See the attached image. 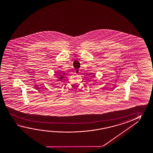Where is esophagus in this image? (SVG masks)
<instances>
[{"label":"esophagus","mask_w":153,"mask_h":153,"mask_svg":"<svg viewBox=\"0 0 153 153\" xmlns=\"http://www.w3.org/2000/svg\"><path fill=\"white\" fill-rule=\"evenodd\" d=\"M79 71H80L79 70H76L75 71V74H79Z\"/></svg>","instance_id":"34e87169"}]
</instances>
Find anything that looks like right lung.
Instances as JSON below:
<instances>
[{"label":"right lung","mask_w":153,"mask_h":153,"mask_svg":"<svg viewBox=\"0 0 153 153\" xmlns=\"http://www.w3.org/2000/svg\"><path fill=\"white\" fill-rule=\"evenodd\" d=\"M64 75H65V74H64ZM60 76L61 77H60V79H59V80H61V79H62L63 77V76H62L61 75H60Z\"/></svg>","instance_id":"1"}]
</instances>
